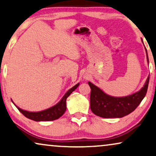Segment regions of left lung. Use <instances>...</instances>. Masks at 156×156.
<instances>
[{"mask_svg":"<svg viewBox=\"0 0 156 156\" xmlns=\"http://www.w3.org/2000/svg\"><path fill=\"white\" fill-rule=\"evenodd\" d=\"M147 53V51H146ZM148 62V57L147 55ZM149 76L144 87L139 91L125 97H113L106 94L99 87L89 82L91 88V112L102 118H121L131 114L137 108L148 90Z\"/></svg>","mask_w":156,"mask_h":156,"instance_id":"1","label":"left lung"}]
</instances>
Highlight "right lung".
Segmentation results:
<instances>
[{"mask_svg": "<svg viewBox=\"0 0 156 156\" xmlns=\"http://www.w3.org/2000/svg\"><path fill=\"white\" fill-rule=\"evenodd\" d=\"M80 84H76L75 86L72 87L65 94V96L62 97V99H61V101L59 102L58 104L56 105L52 106L48 109L42 111V112H29L27 111L23 110L20 108L18 106H16L18 108V109L24 115L25 117L28 118L31 120L35 121H54L56 119H59V117H61L64 114V113L66 111V100L67 98L71 94L72 91H74L75 89L77 88Z\"/></svg>", "mask_w": 156, "mask_h": 156, "instance_id": "1", "label": "right lung"}]
</instances>
